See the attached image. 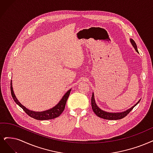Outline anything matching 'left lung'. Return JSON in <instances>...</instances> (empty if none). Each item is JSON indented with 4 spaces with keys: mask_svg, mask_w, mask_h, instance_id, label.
I'll return each instance as SVG.
<instances>
[{
    "mask_svg": "<svg viewBox=\"0 0 153 153\" xmlns=\"http://www.w3.org/2000/svg\"><path fill=\"white\" fill-rule=\"evenodd\" d=\"M130 40H131V42L132 45V46L135 48V51H136V52L138 53H139V52H138L137 48L136 43H135V42L132 39H131ZM140 101V100L138 101V102L136 104H135L132 107H131V108H129L127 110L124 111L123 112H120V113L107 112V111H105L101 110L99 108V107L97 106V103H96V102H95L94 94L93 93L92 97H91V106H92V109H93V111L94 112V114L97 115L98 117H99L100 118H103V119H106V120H115L122 119V118L126 117L129 114L130 111H131L134 108V107L139 103Z\"/></svg>",
    "mask_w": 153,
    "mask_h": 153,
    "instance_id": "1",
    "label": "left lung"
}]
</instances>
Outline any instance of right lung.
Listing matches in <instances>:
<instances>
[{"label":"right lung","instance_id":"right-lung-1","mask_svg":"<svg viewBox=\"0 0 153 153\" xmlns=\"http://www.w3.org/2000/svg\"><path fill=\"white\" fill-rule=\"evenodd\" d=\"M12 86H13L12 81H11L10 82L11 94H12L13 98L16 103V104H18L21 108H22V109L26 112V114H27L30 117L35 118L36 120H39L53 119L55 118L59 117L65 109L67 100L68 99V97H69L71 91V89L69 90V91H67L65 94L64 95V97L61 99V100L59 101V103L57 105H56L54 107H53V108L47 110L43 111H34L28 110L27 108H26L25 106L21 105L20 102H19V101L16 98V96L14 93Z\"/></svg>","mask_w":153,"mask_h":153}]
</instances>
